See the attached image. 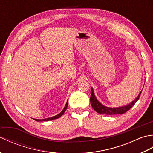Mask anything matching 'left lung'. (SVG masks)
I'll use <instances>...</instances> for the list:
<instances>
[{"mask_svg": "<svg viewBox=\"0 0 153 153\" xmlns=\"http://www.w3.org/2000/svg\"><path fill=\"white\" fill-rule=\"evenodd\" d=\"M141 91L139 93L138 96L136 97L128 105L123 106H119V107H115V108H112V107H107L106 106H104L102 105L98 100H97V97L94 93V91L93 87H91V95L90 97V101L93 108L97 112H98L100 114H106V115H114V114H122L126 112L128 110L130 109L132 106L136 103L139 99V97L141 95Z\"/></svg>", "mask_w": 153, "mask_h": 153, "instance_id": "obj_1", "label": "left lung"}]
</instances>
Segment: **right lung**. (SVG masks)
<instances>
[{
  "label": "right lung",
  "mask_w": 153,
  "mask_h": 153,
  "mask_svg": "<svg viewBox=\"0 0 153 153\" xmlns=\"http://www.w3.org/2000/svg\"><path fill=\"white\" fill-rule=\"evenodd\" d=\"M68 99L67 100V102L66 103V105H65L64 109L62 110V112L58 114L53 116V117H51V118H45V119H34L35 121H37V122H43V121H49V120H54V119H58V118H60L61 116L63 115V114L64 113V112L66 111V109H67V107H68Z\"/></svg>",
  "instance_id": "right-lung-1"
}]
</instances>
